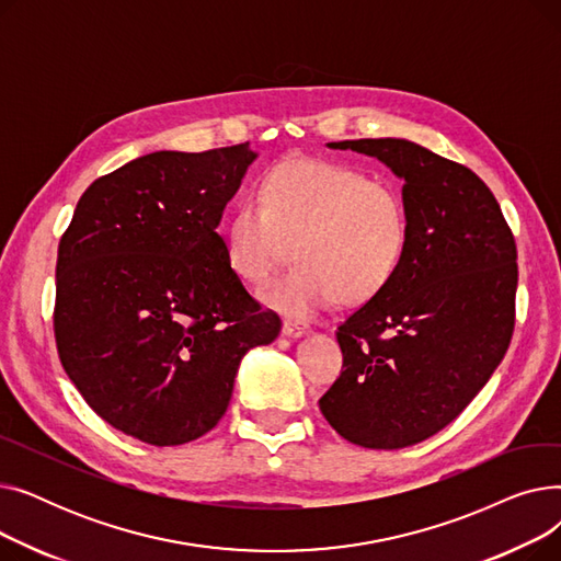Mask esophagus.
Segmentation results:
<instances>
[{"label": "esophagus", "instance_id": "obj_1", "mask_svg": "<svg viewBox=\"0 0 561 561\" xmlns=\"http://www.w3.org/2000/svg\"><path fill=\"white\" fill-rule=\"evenodd\" d=\"M307 332H309V328H307V325H302V322L284 320V325H282V334H284V336H288V339H300V336H305Z\"/></svg>", "mask_w": 561, "mask_h": 561}]
</instances>
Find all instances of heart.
<instances>
[{"mask_svg":"<svg viewBox=\"0 0 561 561\" xmlns=\"http://www.w3.org/2000/svg\"><path fill=\"white\" fill-rule=\"evenodd\" d=\"M225 256L243 282L263 286L288 259L296 265L263 302L290 318H311L334 300L377 298L396 277L409 243L400 191L341 163L290 159L273 168L225 227Z\"/></svg>","mask_w":561,"mask_h":561,"instance_id":"heart-1","label":"heart"}]
</instances>
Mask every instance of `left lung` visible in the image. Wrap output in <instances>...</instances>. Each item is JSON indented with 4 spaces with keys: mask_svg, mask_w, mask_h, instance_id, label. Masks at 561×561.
I'll return each mask as SVG.
<instances>
[{
    "mask_svg": "<svg viewBox=\"0 0 561 561\" xmlns=\"http://www.w3.org/2000/svg\"><path fill=\"white\" fill-rule=\"evenodd\" d=\"M404 182L409 243L391 284L339 328L343 370L318 400L350 444L398 450L453 423L514 332L516 243L480 176L407 138L328 142Z\"/></svg>",
    "mask_w": 561,
    "mask_h": 561,
    "instance_id": "obj_1",
    "label": "left lung"
}]
</instances>
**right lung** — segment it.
Masks as SVG:
<instances>
[{"mask_svg": "<svg viewBox=\"0 0 561 561\" xmlns=\"http://www.w3.org/2000/svg\"><path fill=\"white\" fill-rule=\"evenodd\" d=\"M256 157L243 142L134 159L88 186L58 245V357L95 414L142 444L214 430L243 357L282 330L218 233Z\"/></svg>", "mask_w": 561, "mask_h": 561, "instance_id": "add662e5", "label": "right lung"}]
</instances>
